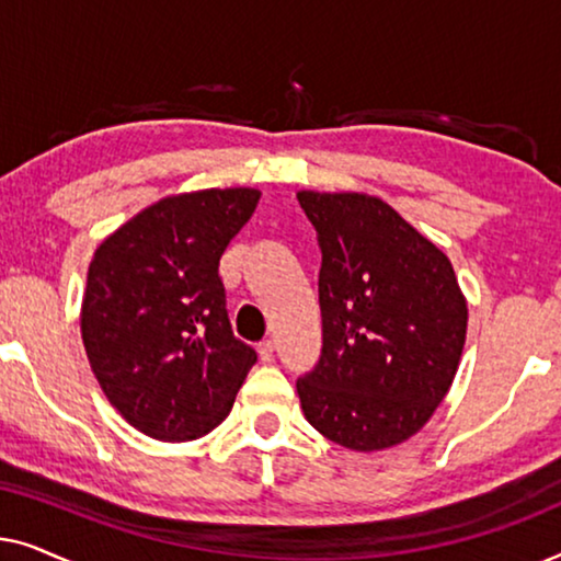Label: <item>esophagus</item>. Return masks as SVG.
Wrapping results in <instances>:
<instances>
[{"instance_id": "34e87169", "label": "esophagus", "mask_w": 561, "mask_h": 561, "mask_svg": "<svg viewBox=\"0 0 561 561\" xmlns=\"http://www.w3.org/2000/svg\"><path fill=\"white\" fill-rule=\"evenodd\" d=\"M273 350H275V344H273V340H263L257 344V355H260V359H263V363H271L273 359Z\"/></svg>"}]
</instances>
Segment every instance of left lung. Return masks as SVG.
<instances>
[{
  "label": "left lung",
  "instance_id": "obj_1",
  "mask_svg": "<svg viewBox=\"0 0 561 561\" xmlns=\"http://www.w3.org/2000/svg\"><path fill=\"white\" fill-rule=\"evenodd\" d=\"M321 250V355L296 380L304 416L355 451L419 432L457 375L467 301L449 257L367 194L298 191Z\"/></svg>",
  "mask_w": 561,
  "mask_h": 561
}]
</instances>
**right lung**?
Returning <instances> with one entry per match:
<instances>
[{
	"mask_svg": "<svg viewBox=\"0 0 561 561\" xmlns=\"http://www.w3.org/2000/svg\"><path fill=\"white\" fill-rule=\"evenodd\" d=\"M255 188L168 196L106 237L89 265L81 336L110 403L160 442L209 434L257 363L237 340L221 252L255 211Z\"/></svg>",
	"mask_w": 561,
	"mask_h": 561,
	"instance_id": "1",
	"label": "right lung"
}]
</instances>
